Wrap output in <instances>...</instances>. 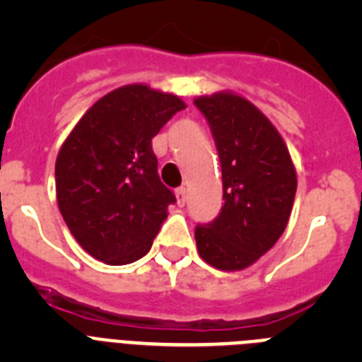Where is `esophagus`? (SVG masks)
Returning <instances> with one entry per match:
<instances>
[{
	"mask_svg": "<svg viewBox=\"0 0 362 362\" xmlns=\"http://www.w3.org/2000/svg\"><path fill=\"white\" fill-rule=\"evenodd\" d=\"M175 197H177V204H179V206H183L185 201H187V188L179 187L177 190H175Z\"/></svg>",
	"mask_w": 362,
	"mask_h": 362,
	"instance_id": "34e87169",
	"label": "esophagus"
}]
</instances>
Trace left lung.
Listing matches in <instances>:
<instances>
[{
	"mask_svg": "<svg viewBox=\"0 0 362 362\" xmlns=\"http://www.w3.org/2000/svg\"><path fill=\"white\" fill-rule=\"evenodd\" d=\"M194 105L212 130L225 199L212 223L196 226L197 252L217 270H243L267 254L288 225L296 168L276 127L245 98L217 92Z\"/></svg>",
	"mask_w": 362,
	"mask_h": 362,
	"instance_id": "left-lung-1",
	"label": "left lung"
}]
</instances>
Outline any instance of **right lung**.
<instances>
[{"mask_svg": "<svg viewBox=\"0 0 362 362\" xmlns=\"http://www.w3.org/2000/svg\"><path fill=\"white\" fill-rule=\"evenodd\" d=\"M185 103L146 85L95 101L56 159L57 206L76 241L107 264H129L152 246L175 203L161 183L152 137Z\"/></svg>", "mask_w": 362, "mask_h": 362, "instance_id": "add662e5", "label": "right lung"}]
</instances>
